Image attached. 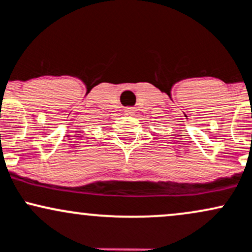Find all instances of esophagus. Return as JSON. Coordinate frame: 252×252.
<instances>
[{"label":"esophagus","instance_id":"1","mask_svg":"<svg viewBox=\"0 0 252 252\" xmlns=\"http://www.w3.org/2000/svg\"><path fill=\"white\" fill-rule=\"evenodd\" d=\"M133 112H134V109L132 108V107H128V108H126V109H125V113H126V114H132V113H133Z\"/></svg>","mask_w":252,"mask_h":252}]
</instances>
